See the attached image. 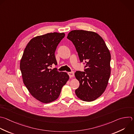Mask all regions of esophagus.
I'll use <instances>...</instances> for the list:
<instances>
[{
    "label": "esophagus",
    "instance_id": "1",
    "mask_svg": "<svg viewBox=\"0 0 134 134\" xmlns=\"http://www.w3.org/2000/svg\"><path fill=\"white\" fill-rule=\"evenodd\" d=\"M68 74L69 75V76L70 77H74V71L69 72L68 73Z\"/></svg>",
    "mask_w": 134,
    "mask_h": 134
}]
</instances>
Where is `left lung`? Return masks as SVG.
<instances>
[{
	"label": "left lung",
	"mask_w": 134,
	"mask_h": 134,
	"mask_svg": "<svg viewBox=\"0 0 134 134\" xmlns=\"http://www.w3.org/2000/svg\"><path fill=\"white\" fill-rule=\"evenodd\" d=\"M72 41L84 71H76L79 86L76 96L83 101L92 102L105 92L110 75L111 56L103 39L97 33L83 30L71 31L67 37Z\"/></svg>",
	"instance_id": "left-lung-1"
}]
</instances>
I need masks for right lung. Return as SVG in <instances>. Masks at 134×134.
<instances>
[{
    "instance_id": "right-lung-1",
    "label": "right lung",
    "mask_w": 134,
    "mask_h": 134,
    "mask_svg": "<svg viewBox=\"0 0 134 134\" xmlns=\"http://www.w3.org/2000/svg\"><path fill=\"white\" fill-rule=\"evenodd\" d=\"M64 32L48 33L31 39L26 46L20 63L23 82L30 94L43 103L56 100L69 75L59 72L55 56L56 48L64 38Z\"/></svg>"
}]
</instances>
